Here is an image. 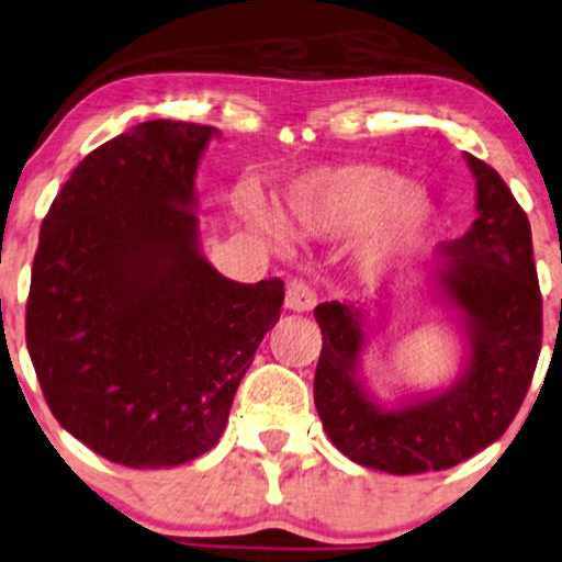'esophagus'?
I'll list each match as a JSON object with an SVG mask.
<instances>
[{"label": "esophagus", "instance_id": "esophagus-1", "mask_svg": "<svg viewBox=\"0 0 562 562\" xmlns=\"http://www.w3.org/2000/svg\"><path fill=\"white\" fill-rule=\"evenodd\" d=\"M285 305H288L290 311H295V314H305V311H314L316 293H314V290H311L308 282L293 280V282H290V285H288Z\"/></svg>", "mask_w": 562, "mask_h": 562}]
</instances>
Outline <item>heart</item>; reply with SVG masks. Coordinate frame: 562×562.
Masks as SVG:
<instances>
[{"mask_svg": "<svg viewBox=\"0 0 562 562\" xmlns=\"http://www.w3.org/2000/svg\"><path fill=\"white\" fill-rule=\"evenodd\" d=\"M274 215L301 238L339 240L360 231L355 265L363 277L417 257L438 223L436 204L425 191L407 187L396 170L371 162L322 166L297 176L277 199ZM251 223L272 236V223L261 210L251 212Z\"/></svg>", "mask_w": 562, "mask_h": 562, "instance_id": "1", "label": "heart"}]
</instances>
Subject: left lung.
Returning a JSON list of instances; mask_svg holds the SVG:
<instances>
[{
    "label": "left lung",
    "instance_id": "left-lung-1",
    "mask_svg": "<svg viewBox=\"0 0 562 562\" xmlns=\"http://www.w3.org/2000/svg\"><path fill=\"white\" fill-rule=\"evenodd\" d=\"M477 181V220L440 246L428 288L464 326V368L451 386L386 407L360 379L373 329L368 311L322 303L314 402L326 436L347 459L389 474L440 472L498 440L521 407L542 347V295L531 228L506 181L464 155Z\"/></svg>",
    "mask_w": 562,
    "mask_h": 562
}]
</instances>
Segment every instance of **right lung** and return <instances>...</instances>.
<instances>
[{
	"instance_id": "right-lung-1",
	"label": "right lung",
	"mask_w": 562,
	"mask_h": 562,
	"mask_svg": "<svg viewBox=\"0 0 562 562\" xmlns=\"http://www.w3.org/2000/svg\"><path fill=\"white\" fill-rule=\"evenodd\" d=\"M212 137L137 124L72 170L41 225L25 311L35 375L64 430L132 470L217 443L285 301L282 280L244 285L204 259L194 179Z\"/></svg>"
}]
</instances>
